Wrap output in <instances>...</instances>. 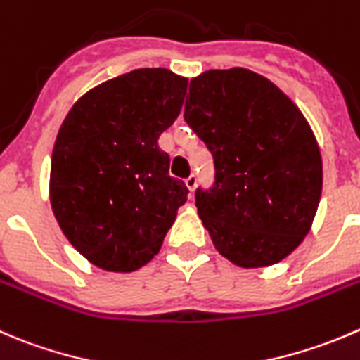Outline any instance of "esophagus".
I'll use <instances>...</instances> for the list:
<instances>
[{"label": "esophagus", "instance_id": "esophagus-1", "mask_svg": "<svg viewBox=\"0 0 360 360\" xmlns=\"http://www.w3.org/2000/svg\"><path fill=\"white\" fill-rule=\"evenodd\" d=\"M184 183H186L188 190H190L191 193H193V190H195V188H197V176H193V174H191V176L188 177V179L184 181Z\"/></svg>", "mask_w": 360, "mask_h": 360}]
</instances>
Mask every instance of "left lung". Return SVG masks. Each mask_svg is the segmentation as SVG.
Returning <instances> with one entry per match:
<instances>
[{"label":"left lung","mask_w":360,"mask_h":360,"mask_svg":"<svg viewBox=\"0 0 360 360\" xmlns=\"http://www.w3.org/2000/svg\"><path fill=\"white\" fill-rule=\"evenodd\" d=\"M184 121L214 162L195 205L216 250L239 267L283 260L309 232L322 158L308 121L271 80L246 68L191 79Z\"/></svg>","instance_id":"8db88e82"}]
</instances>
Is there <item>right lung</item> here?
I'll list each match as a JSON object with an SVG mask.
<instances>
[{
    "mask_svg": "<svg viewBox=\"0 0 360 360\" xmlns=\"http://www.w3.org/2000/svg\"><path fill=\"white\" fill-rule=\"evenodd\" d=\"M188 80L139 68L82 96L52 151L51 204L66 239L112 273H131L160 251L188 188L170 177L158 137L177 120Z\"/></svg>",
    "mask_w": 360,
    "mask_h": 360,
    "instance_id": "add662e5",
    "label": "right lung"
}]
</instances>
